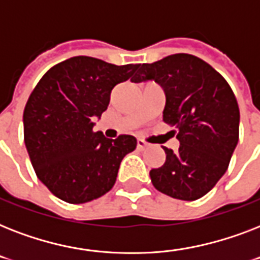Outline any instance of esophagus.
<instances>
[{
	"label": "esophagus",
	"instance_id": "1",
	"mask_svg": "<svg viewBox=\"0 0 260 260\" xmlns=\"http://www.w3.org/2000/svg\"><path fill=\"white\" fill-rule=\"evenodd\" d=\"M147 147V143L143 139H138V148L139 150H144Z\"/></svg>",
	"mask_w": 260,
	"mask_h": 260
}]
</instances>
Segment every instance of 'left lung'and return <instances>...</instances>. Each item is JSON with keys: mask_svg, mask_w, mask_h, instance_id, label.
I'll list each match as a JSON object with an SVG mask.
<instances>
[{"mask_svg": "<svg viewBox=\"0 0 260 260\" xmlns=\"http://www.w3.org/2000/svg\"><path fill=\"white\" fill-rule=\"evenodd\" d=\"M147 79L165 89L163 121L177 128L181 143L177 151L163 147L166 160L150 171L151 182L173 198L198 200L224 175L239 142L236 97L218 71L189 54L143 63L131 81Z\"/></svg>", "mask_w": 260, "mask_h": 260, "instance_id": "left-lung-1", "label": "left lung"}]
</instances>
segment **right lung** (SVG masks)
Segmentation results:
<instances>
[{
    "label": "right lung",
    "instance_id": "1",
    "mask_svg": "<svg viewBox=\"0 0 260 260\" xmlns=\"http://www.w3.org/2000/svg\"><path fill=\"white\" fill-rule=\"evenodd\" d=\"M138 67L74 56L51 67L30 93L22 116L26 151L39 179L62 201L102 197L113 187L122 158L136 148L134 136L113 140L93 126L113 87Z\"/></svg>",
    "mask_w": 260,
    "mask_h": 260
}]
</instances>
